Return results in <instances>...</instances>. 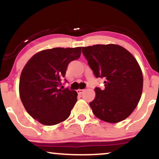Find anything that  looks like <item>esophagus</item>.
<instances>
[{
    "label": "esophagus",
    "instance_id": "esophagus-1",
    "mask_svg": "<svg viewBox=\"0 0 159 159\" xmlns=\"http://www.w3.org/2000/svg\"><path fill=\"white\" fill-rule=\"evenodd\" d=\"M84 90H81V89H78V90H77V93L78 95H81L84 93Z\"/></svg>",
    "mask_w": 159,
    "mask_h": 159
}]
</instances>
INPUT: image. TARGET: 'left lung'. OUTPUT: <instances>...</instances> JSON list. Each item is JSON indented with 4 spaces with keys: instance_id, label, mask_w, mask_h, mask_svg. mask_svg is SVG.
I'll list each match as a JSON object with an SVG mask.
<instances>
[{
    "instance_id": "obj_1",
    "label": "left lung",
    "mask_w": 159,
    "mask_h": 159,
    "mask_svg": "<svg viewBox=\"0 0 159 159\" xmlns=\"http://www.w3.org/2000/svg\"><path fill=\"white\" fill-rule=\"evenodd\" d=\"M82 53L96 78L105 80V89L95 88L90 102L98 119L115 123L126 119L137 107L143 90V75L136 59L118 45L83 47Z\"/></svg>"
}]
</instances>
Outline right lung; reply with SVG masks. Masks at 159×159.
I'll return each mask as SVG.
<instances>
[{
	"label": "right lung",
	"mask_w": 159,
	"mask_h": 159,
	"mask_svg": "<svg viewBox=\"0 0 159 159\" xmlns=\"http://www.w3.org/2000/svg\"><path fill=\"white\" fill-rule=\"evenodd\" d=\"M81 48H54L34 54L21 72L19 95L27 112L40 123L64 121L77 102L78 93L62 86L67 66L81 56Z\"/></svg>",
	"instance_id": "right-lung-1"
}]
</instances>
